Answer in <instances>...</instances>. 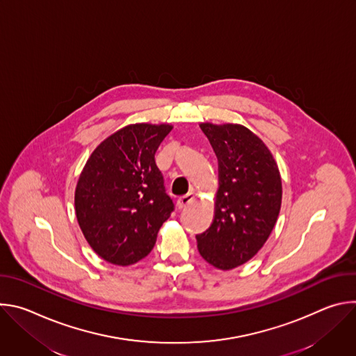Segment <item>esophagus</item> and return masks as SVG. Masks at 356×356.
<instances>
[{
    "instance_id": "34e87169",
    "label": "esophagus",
    "mask_w": 356,
    "mask_h": 356,
    "mask_svg": "<svg viewBox=\"0 0 356 356\" xmlns=\"http://www.w3.org/2000/svg\"><path fill=\"white\" fill-rule=\"evenodd\" d=\"M193 200H194V195H193L191 193L184 194V195H181V197H179V198H177V207L181 210V209L187 207Z\"/></svg>"
}]
</instances>
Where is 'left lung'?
<instances>
[{"mask_svg":"<svg viewBox=\"0 0 356 356\" xmlns=\"http://www.w3.org/2000/svg\"><path fill=\"white\" fill-rule=\"evenodd\" d=\"M217 159L220 187L216 216L195 235L202 259L221 270L243 265L268 241L282 206V179L268 146L238 124L204 122Z\"/></svg>","mask_w":356,"mask_h":356,"instance_id":"1","label":"left lung"}]
</instances>
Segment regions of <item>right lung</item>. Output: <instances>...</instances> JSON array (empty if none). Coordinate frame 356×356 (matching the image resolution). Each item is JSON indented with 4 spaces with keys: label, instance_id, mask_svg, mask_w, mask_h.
<instances>
[{
    "label": "right lung",
    "instance_id": "1",
    "mask_svg": "<svg viewBox=\"0 0 356 356\" xmlns=\"http://www.w3.org/2000/svg\"><path fill=\"white\" fill-rule=\"evenodd\" d=\"M172 125L132 124L101 142L76 186L74 206L84 238L104 261L128 266L154 249L175 210L155 154Z\"/></svg>",
    "mask_w": 356,
    "mask_h": 356
}]
</instances>
